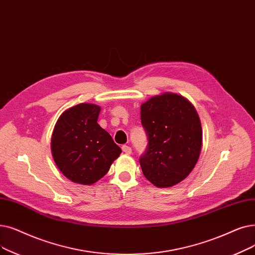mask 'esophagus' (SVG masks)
<instances>
[{"instance_id": "34e87169", "label": "esophagus", "mask_w": 255, "mask_h": 255, "mask_svg": "<svg viewBox=\"0 0 255 255\" xmlns=\"http://www.w3.org/2000/svg\"><path fill=\"white\" fill-rule=\"evenodd\" d=\"M122 150H123V152L126 153V154H131L132 153L131 148L129 146H126V145H124L123 147H122Z\"/></svg>"}]
</instances>
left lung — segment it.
<instances>
[{
  "label": "left lung",
  "instance_id": "1",
  "mask_svg": "<svg viewBox=\"0 0 255 255\" xmlns=\"http://www.w3.org/2000/svg\"><path fill=\"white\" fill-rule=\"evenodd\" d=\"M148 149L139 159L141 171L155 186L171 187L195 168L202 148L201 121L181 95L162 93L140 105Z\"/></svg>",
  "mask_w": 255,
  "mask_h": 255
}]
</instances>
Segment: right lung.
Here are the masks:
<instances>
[{"label": "right lung", "instance_id": "right-lung-1", "mask_svg": "<svg viewBox=\"0 0 255 255\" xmlns=\"http://www.w3.org/2000/svg\"><path fill=\"white\" fill-rule=\"evenodd\" d=\"M101 107L91 103L72 106L55 124L51 151L59 171L71 181L92 185L109 171L121 148L97 123Z\"/></svg>", "mask_w": 255, "mask_h": 255}]
</instances>
